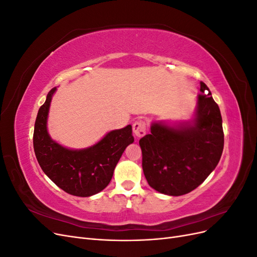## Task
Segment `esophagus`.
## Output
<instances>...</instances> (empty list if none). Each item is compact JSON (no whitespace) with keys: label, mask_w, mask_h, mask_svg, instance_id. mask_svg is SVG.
<instances>
[{"label":"esophagus","mask_w":257,"mask_h":257,"mask_svg":"<svg viewBox=\"0 0 257 257\" xmlns=\"http://www.w3.org/2000/svg\"><path fill=\"white\" fill-rule=\"evenodd\" d=\"M133 132L137 138H141L146 135L147 127H146V122L145 121H136L133 124Z\"/></svg>","instance_id":"34e87169"}]
</instances>
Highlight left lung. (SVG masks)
I'll list each match as a JSON object with an SVG mask.
<instances>
[{
  "label": "left lung",
  "instance_id": "1",
  "mask_svg": "<svg viewBox=\"0 0 257 257\" xmlns=\"http://www.w3.org/2000/svg\"><path fill=\"white\" fill-rule=\"evenodd\" d=\"M200 92L193 120L176 126L153 122L151 133L139 141L145 177L162 194L180 196L195 190L221 159L224 133L220 108L203 81Z\"/></svg>",
  "mask_w": 257,
  "mask_h": 257
}]
</instances>
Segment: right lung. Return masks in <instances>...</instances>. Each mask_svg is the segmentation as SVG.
Segmentation results:
<instances>
[{
    "instance_id": "right-lung-1",
    "label": "right lung",
    "mask_w": 257,
    "mask_h": 257,
    "mask_svg": "<svg viewBox=\"0 0 257 257\" xmlns=\"http://www.w3.org/2000/svg\"><path fill=\"white\" fill-rule=\"evenodd\" d=\"M38 110L33 134L34 152L43 172L60 189L74 196L89 197L109 184L113 170L125 148L134 143L132 125L114 130L89 148L68 149L54 142L48 134L47 119L53 93Z\"/></svg>"
}]
</instances>
